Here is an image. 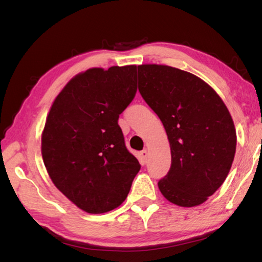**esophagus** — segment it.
Returning <instances> with one entry per match:
<instances>
[{"label": "esophagus", "instance_id": "34e87169", "mask_svg": "<svg viewBox=\"0 0 262 262\" xmlns=\"http://www.w3.org/2000/svg\"><path fill=\"white\" fill-rule=\"evenodd\" d=\"M140 154H141V157L143 158V161H144V162L147 161V157H148V150H147V149H143Z\"/></svg>", "mask_w": 262, "mask_h": 262}]
</instances>
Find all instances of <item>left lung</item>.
<instances>
[{
	"instance_id": "obj_1",
	"label": "left lung",
	"mask_w": 262,
	"mask_h": 262,
	"mask_svg": "<svg viewBox=\"0 0 262 262\" xmlns=\"http://www.w3.org/2000/svg\"><path fill=\"white\" fill-rule=\"evenodd\" d=\"M139 91L165 128L171 167L158 181L168 201L199 206L224 183L236 152L229 110L214 89L195 75L168 66L142 64Z\"/></svg>"
}]
</instances>
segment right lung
Here are the masks:
<instances>
[{"instance_id":"obj_1","label":"right lung","mask_w":262,"mask_h":262,"mask_svg":"<svg viewBox=\"0 0 262 262\" xmlns=\"http://www.w3.org/2000/svg\"><path fill=\"white\" fill-rule=\"evenodd\" d=\"M136 90V66L92 68L63 88L48 113L41 136L48 174L89 214L120 206L141 168L118 125Z\"/></svg>"}]
</instances>
